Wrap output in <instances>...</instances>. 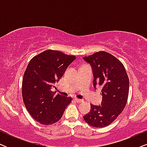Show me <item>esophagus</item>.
Returning <instances> with one entry per match:
<instances>
[{"label":"esophagus","mask_w":147,"mask_h":147,"mask_svg":"<svg viewBox=\"0 0 147 147\" xmlns=\"http://www.w3.org/2000/svg\"><path fill=\"white\" fill-rule=\"evenodd\" d=\"M74 100H75L76 102H78V103H81V102H84V100H82L81 99H78V98H74Z\"/></svg>","instance_id":"esophagus-1"}]
</instances>
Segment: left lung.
I'll use <instances>...</instances> for the list:
<instances>
[{
	"mask_svg": "<svg viewBox=\"0 0 147 147\" xmlns=\"http://www.w3.org/2000/svg\"><path fill=\"white\" fill-rule=\"evenodd\" d=\"M92 66L94 87L101 86V106L90 104V112L84 119L90 126L102 128L110 125L122 113L127 102L129 79L122 62L107 52L102 51L84 57Z\"/></svg>",
	"mask_w": 147,
	"mask_h": 147,
	"instance_id": "1",
	"label": "left lung"
}]
</instances>
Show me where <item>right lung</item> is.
Listing matches in <instances>:
<instances>
[{
	"instance_id": "obj_1",
	"label": "right lung",
	"mask_w": 147,
	"mask_h": 147,
	"mask_svg": "<svg viewBox=\"0 0 147 147\" xmlns=\"http://www.w3.org/2000/svg\"><path fill=\"white\" fill-rule=\"evenodd\" d=\"M76 58L49 49L30 60L22 82V96L27 111L40 124L49 125L59 121L71 102V97L55 95L51 89Z\"/></svg>"
}]
</instances>
